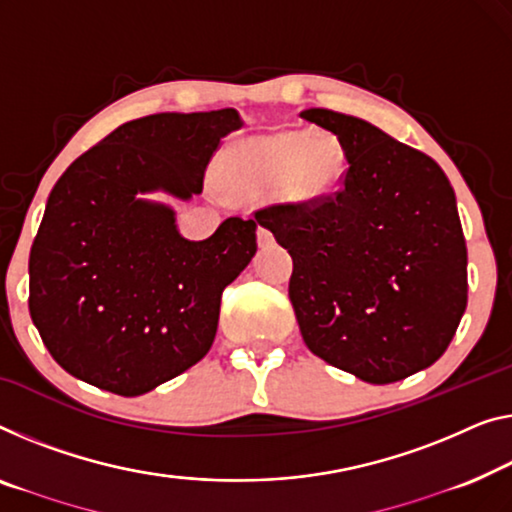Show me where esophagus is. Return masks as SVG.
Listing matches in <instances>:
<instances>
[{
    "mask_svg": "<svg viewBox=\"0 0 512 512\" xmlns=\"http://www.w3.org/2000/svg\"><path fill=\"white\" fill-rule=\"evenodd\" d=\"M257 243L262 248H266V246H271L273 243V234L266 230V227H257Z\"/></svg>",
    "mask_w": 512,
    "mask_h": 512,
    "instance_id": "1",
    "label": "esophagus"
}]
</instances>
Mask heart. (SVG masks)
Listing matches in <instances>:
<instances>
[{
  "instance_id": "obj_1",
  "label": "heart",
  "mask_w": 512,
  "mask_h": 512,
  "mask_svg": "<svg viewBox=\"0 0 512 512\" xmlns=\"http://www.w3.org/2000/svg\"><path fill=\"white\" fill-rule=\"evenodd\" d=\"M347 167L338 137L273 131L230 144L220 156V179L234 193L264 195L276 188L285 204L315 207L338 193Z\"/></svg>"
}]
</instances>
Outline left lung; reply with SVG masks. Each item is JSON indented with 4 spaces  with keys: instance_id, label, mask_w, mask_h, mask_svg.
<instances>
[{
    "instance_id": "obj_1",
    "label": "left lung",
    "mask_w": 512,
    "mask_h": 512,
    "mask_svg": "<svg viewBox=\"0 0 512 512\" xmlns=\"http://www.w3.org/2000/svg\"><path fill=\"white\" fill-rule=\"evenodd\" d=\"M301 119L338 137L349 170L315 207L255 213L292 255L289 301L315 356L368 384L430 368L467 308V243L453 186L423 151L324 108Z\"/></svg>"
}]
</instances>
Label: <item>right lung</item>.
Masks as SVG:
<instances>
[{"instance_id": "obj_1", "label": "right lung", "mask_w": 512, "mask_h": 512, "mask_svg": "<svg viewBox=\"0 0 512 512\" xmlns=\"http://www.w3.org/2000/svg\"><path fill=\"white\" fill-rule=\"evenodd\" d=\"M241 126L234 108L149 114L61 174L29 255V312L68 375L135 398L207 356L223 289L257 253V223L227 218L190 241L170 204L144 195L193 200Z\"/></svg>"}]
</instances>
